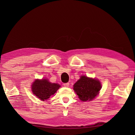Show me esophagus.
I'll use <instances>...</instances> for the list:
<instances>
[{
	"mask_svg": "<svg viewBox=\"0 0 135 135\" xmlns=\"http://www.w3.org/2000/svg\"><path fill=\"white\" fill-rule=\"evenodd\" d=\"M63 85L64 86V87H68V86H69V85H70V84H69V83H65V84H63Z\"/></svg>",
	"mask_w": 135,
	"mask_h": 135,
	"instance_id": "esophagus-1",
	"label": "esophagus"
}]
</instances>
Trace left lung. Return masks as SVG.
<instances>
[{
  "instance_id": "obj_1",
  "label": "left lung",
  "mask_w": 135,
  "mask_h": 135,
  "mask_svg": "<svg viewBox=\"0 0 135 135\" xmlns=\"http://www.w3.org/2000/svg\"><path fill=\"white\" fill-rule=\"evenodd\" d=\"M98 80L82 76L75 84L73 89L82 101H90L95 98L101 89Z\"/></svg>"
}]
</instances>
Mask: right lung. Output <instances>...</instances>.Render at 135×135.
I'll return each instance as SVG.
<instances>
[{"label":"right lung","mask_w":135,"mask_h":135,"mask_svg":"<svg viewBox=\"0 0 135 135\" xmlns=\"http://www.w3.org/2000/svg\"><path fill=\"white\" fill-rule=\"evenodd\" d=\"M60 87L57 84H52L47 79H36L32 85V91L37 97L43 101L47 100Z\"/></svg>","instance_id":"right-lung-1"}]
</instances>
